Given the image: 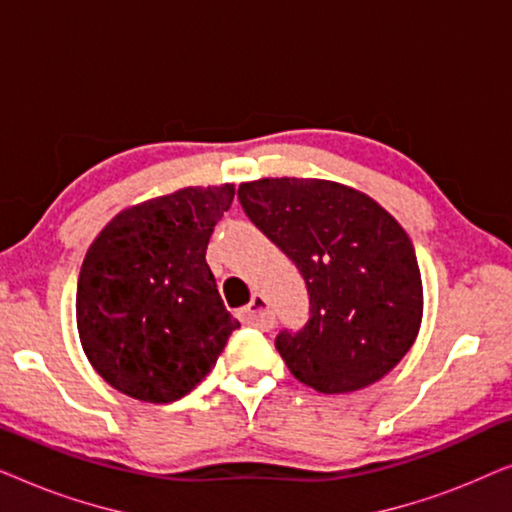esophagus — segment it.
<instances>
[{
	"mask_svg": "<svg viewBox=\"0 0 512 512\" xmlns=\"http://www.w3.org/2000/svg\"><path fill=\"white\" fill-rule=\"evenodd\" d=\"M242 321L244 324L258 328V331H270L275 326V314L270 310L268 298H263L261 293H256L251 298V303L242 310Z\"/></svg>",
	"mask_w": 512,
	"mask_h": 512,
	"instance_id": "1",
	"label": "esophagus"
}]
</instances>
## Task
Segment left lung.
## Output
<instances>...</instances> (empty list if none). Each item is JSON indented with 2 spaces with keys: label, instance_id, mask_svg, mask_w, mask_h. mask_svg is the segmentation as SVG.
<instances>
[{
  "label": "left lung",
  "instance_id": "1",
  "mask_svg": "<svg viewBox=\"0 0 512 512\" xmlns=\"http://www.w3.org/2000/svg\"><path fill=\"white\" fill-rule=\"evenodd\" d=\"M237 198L307 284L310 319L275 338L293 377L321 394L382 380L422 324V275L408 233L366 193L335 181L258 179L240 184Z\"/></svg>",
  "mask_w": 512,
  "mask_h": 512
}]
</instances>
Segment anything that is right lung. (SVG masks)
I'll return each mask as SVG.
<instances>
[{
    "instance_id": "obj_1",
    "label": "right lung",
    "mask_w": 512,
    "mask_h": 512,
    "mask_svg": "<svg viewBox=\"0 0 512 512\" xmlns=\"http://www.w3.org/2000/svg\"><path fill=\"white\" fill-rule=\"evenodd\" d=\"M235 186H191L123 209L83 258L76 326L104 382L144 403H172L214 368L230 333L205 261Z\"/></svg>"
}]
</instances>
